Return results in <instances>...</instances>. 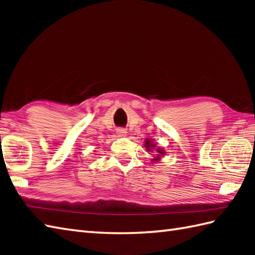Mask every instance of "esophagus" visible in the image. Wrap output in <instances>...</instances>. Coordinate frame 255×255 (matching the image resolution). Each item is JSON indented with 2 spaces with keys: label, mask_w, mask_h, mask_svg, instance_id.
<instances>
[{
  "label": "esophagus",
  "mask_w": 255,
  "mask_h": 255,
  "mask_svg": "<svg viewBox=\"0 0 255 255\" xmlns=\"http://www.w3.org/2000/svg\"><path fill=\"white\" fill-rule=\"evenodd\" d=\"M116 131H117V134H118L119 137H124L125 134L127 133V132H126V130H125V129H123V128H118Z\"/></svg>",
  "instance_id": "esophagus-1"
}]
</instances>
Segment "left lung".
<instances>
[{
    "instance_id": "8db88e82",
    "label": "left lung",
    "mask_w": 255,
    "mask_h": 255,
    "mask_svg": "<svg viewBox=\"0 0 255 255\" xmlns=\"http://www.w3.org/2000/svg\"><path fill=\"white\" fill-rule=\"evenodd\" d=\"M145 147H147L148 149H150V148H153V149H154L155 145L152 144V142H151V141H145ZM158 152L161 153V154H163V151H162V150H158ZM158 156H159V155H158Z\"/></svg>"
}]
</instances>
